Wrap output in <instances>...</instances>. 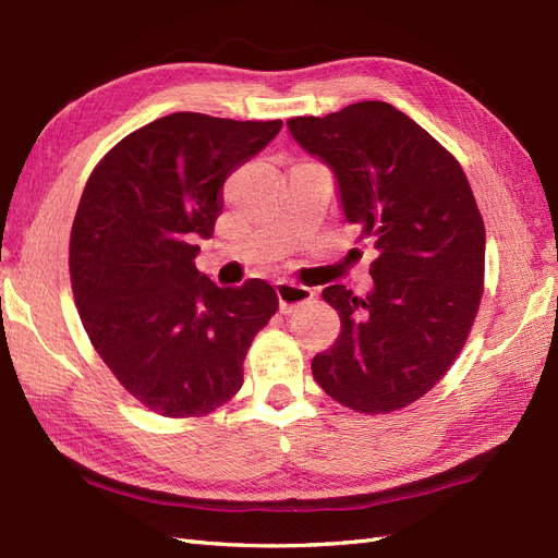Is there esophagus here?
Returning <instances> with one entry per match:
<instances>
[{"mask_svg":"<svg viewBox=\"0 0 558 558\" xmlns=\"http://www.w3.org/2000/svg\"><path fill=\"white\" fill-rule=\"evenodd\" d=\"M277 295H279V307L283 314H291L298 305H305L314 298V291L307 286L295 283V281H277Z\"/></svg>","mask_w":558,"mask_h":558,"instance_id":"obj_1","label":"esophagus"}]
</instances>
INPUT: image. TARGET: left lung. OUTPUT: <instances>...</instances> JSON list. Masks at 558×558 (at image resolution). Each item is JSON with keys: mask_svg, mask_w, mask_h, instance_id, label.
<instances>
[{"mask_svg": "<svg viewBox=\"0 0 558 558\" xmlns=\"http://www.w3.org/2000/svg\"><path fill=\"white\" fill-rule=\"evenodd\" d=\"M293 140L324 160L347 221L375 244L373 291L332 283L340 337L312 361L324 391L363 414L408 408L445 377L484 293V221L449 150L386 102L291 118Z\"/></svg>", "mask_w": 558, "mask_h": 558, "instance_id": "obj_1", "label": "left lung"}]
</instances>
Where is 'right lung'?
I'll return each instance as SVG.
<instances>
[{
	"label": "right lung",
	"mask_w": 558,
	"mask_h": 558,
	"mask_svg": "<svg viewBox=\"0 0 558 558\" xmlns=\"http://www.w3.org/2000/svg\"><path fill=\"white\" fill-rule=\"evenodd\" d=\"M279 130L162 116L118 142L83 189L70 240L81 324L125 391L160 416H205L238 393L253 337L279 307L263 279L221 289L195 267L226 179Z\"/></svg>",
	"instance_id": "right-lung-1"
}]
</instances>
